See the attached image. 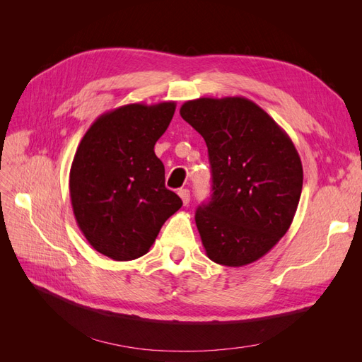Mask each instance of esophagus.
<instances>
[{
    "label": "esophagus",
    "mask_w": 362,
    "mask_h": 362,
    "mask_svg": "<svg viewBox=\"0 0 362 362\" xmlns=\"http://www.w3.org/2000/svg\"><path fill=\"white\" fill-rule=\"evenodd\" d=\"M178 194H180V198H181V201H182L184 205H187V204L190 202V192H189L187 189H181V190L178 192Z\"/></svg>",
    "instance_id": "1"
}]
</instances>
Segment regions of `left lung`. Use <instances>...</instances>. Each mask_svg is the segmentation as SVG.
<instances>
[{"label":"left lung","mask_w":362,"mask_h":362,"mask_svg":"<svg viewBox=\"0 0 362 362\" xmlns=\"http://www.w3.org/2000/svg\"><path fill=\"white\" fill-rule=\"evenodd\" d=\"M181 117L204 137L213 173L211 201L196 211L206 257L242 267L286 235L298 210L303 169L288 134L243 96L184 103Z\"/></svg>","instance_id":"1"}]
</instances>
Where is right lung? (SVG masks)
I'll return each mask as SVG.
<instances>
[{
  "label": "right lung",
  "mask_w": 362,
  "mask_h": 362,
  "mask_svg": "<svg viewBox=\"0 0 362 362\" xmlns=\"http://www.w3.org/2000/svg\"><path fill=\"white\" fill-rule=\"evenodd\" d=\"M177 104H127L86 131L69 173L76 225L90 246L115 261L145 255L182 201L164 185L157 140Z\"/></svg>",
  "instance_id": "add662e5"
}]
</instances>
